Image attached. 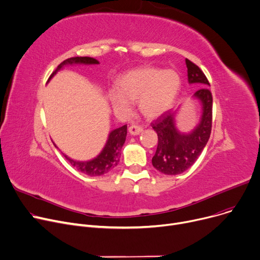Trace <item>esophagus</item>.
Instances as JSON below:
<instances>
[{
	"instance_id": "1",
	"label": "esophagus",
	"mask_w": 260,
	"mask_h": 260,
	"mask_svg": "<svg viewBox=\"0 0 260 260\" xmlns=\"http://www.w3.org/2000/svg\"><path fill=\"white\" fill-rule=\"evenodd\" d=\"M142 131H143L142 126H140V125H137V124H133V125H131V126L128 127V132H129V134H131V135H134V136L139 135Z\"/></svg>"
}]
</instances>
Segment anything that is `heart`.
<instances>
[{"label": "heart", "instance_id": "b5f03b06", "mask_svg": "<svg viewBox=\"0 0 260 260\" xmlns=\"http://www.w3.org/2000/svg\"><path fill=\"white\" fill-rule=\"evenodd\" d=\"M180 86L181 79L176 71L144 66L121 76L117 80L118 92L111 91L109 98L120 113H129V102H138L145 117L157 118L174 105Z\"/></svg>", "mask_w": 260, "mask_h": 260}]
</instances>
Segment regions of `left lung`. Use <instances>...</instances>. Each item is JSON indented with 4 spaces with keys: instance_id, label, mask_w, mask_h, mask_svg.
<instances>
[{
    "instance_id": "obj_1",
    "label": "left lung",
    "mask_w": 260,
    "mask_h": 260,
    "mask_svg": "<svg viewBox=\"0 0 260 260\" xmlns=\"http://www.w3.org/2000/svg\"><path fill=\"white\" fill-rule=\"evenodd\" d=\"M188 82L199 83L200 88L193 97L200 100L202 117L197 127L189 134L178 131L176 126L177 111L169 110L151 123L158 134V147L152 157V166L164 175H180L191 167L208 142L212 127V94L210 85L201 69L186 58Z\"/></svg>"
}]
</instances>
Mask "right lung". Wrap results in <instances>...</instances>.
<instances>
[{
	"label": "right lung",
	"mask_w": 260,
	"mask_h": 260,
	"mask_svg": "<svg viewBox=\"0 0 260 260\" xmlns=\"http://www.w3.org/2000/svg\"><path fill=\"white\" fill-rule=\"evenodd\" d=\"M75 63H84V64H97L99 63L98 60L92 57H71L63 60L58 67L56 68V70L52 73L49 77L51 79L53 77L57 71H59L60 69L66 66V64H75ZM127 134V125H123L119 128H116L112 131L109 135L108 141L106 143V146L103 147L102 151L97 155L96 158L90 161H85V162H80V161H75L72 160L71 158L67 157L66 154L64 158L70 162L72 166H74L78 171L82 172V174L90 176V177H98L107 174V172L111 171L113 168H115L121 157V148H122L124 142H125V138ZM55 145V144H54Z\"/></svg>",
	"instance_id": "add662e5"
}]
</instances>
